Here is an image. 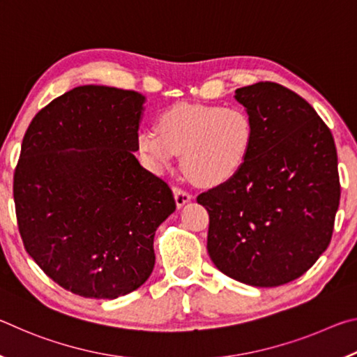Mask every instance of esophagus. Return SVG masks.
<instances>
[{"label": "esophagus", "instance_id": "34e87169", "mask_svg": "<svg viewBox=\"0 0 357 357\" xmlns=\"http://www.w3.org/2000/svg\"><path fill=\"white\" fill-rule=\"evenodd\" d=\"M173 195H174V200H176V206L181 208L184 206L187 202L192 200V195L185 189L179 185H173Z\"/></svg>", "mask_w": 357, "mask_h": 357}]
</instances>
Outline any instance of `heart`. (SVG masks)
<instances>
[{
    "instance_id": "heart-1",
    "label": "heart",
    "mask_w": 357,
    "mask_h": 357,
    "mask_svg": "<svg viewBox=\"0 0 357 357\" xmlns=\"http://www.w3.org/2000/svg\"><path fill=\"white\" fill-rule=\"evenodd\" d=\"M253 123L239 107L178 104L157 121V130L138 135V151L164 168L183 154V170L193 183L214 187L236 176L253 144Z\"/></svg>"
}]
</instances>
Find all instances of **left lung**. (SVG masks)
Here are the masks:
<instances>
[{"label": "left lung", "mask_w": 357, "mask_h": 357, "mask_svg": "<svg viewBox=\"0 0 357 357\" xmlns=\"http://www.w3.org/2000/svg\"><path fill=\"white\" fill-rule=\"evenodd\" d=\"M234 98L255 135L236 176L197 197L209 214L208 252L245 285H285L331 243L340 203L334 137L309 102L279 83L239 88Z\"/></svg>", "instance_id": "obj_1"}]
</instances>
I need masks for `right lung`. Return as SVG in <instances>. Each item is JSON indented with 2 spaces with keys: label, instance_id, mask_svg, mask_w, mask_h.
Instances as JSON below:
<instances>
[{
  "label": "right lung",
  "instance_id": "right-lung-1",
  "mask_svg": "<svg viewBox=\"0 0 357 357\" xmlns=\"http://www.w3.org/2000/svg\"><path fill=\"white\" fill-rule=\"evenodd\" d=\"M143 102L129 89L77 86L38 112L23 137L14 172L23 245L83 298L142 287L154 268L155 229L176 209L168 184L134 155Z\"/></svg>",
  "mask_w": 357,
  "mask_h": 357
}]
</instances>
